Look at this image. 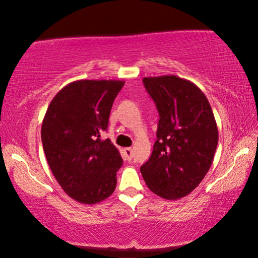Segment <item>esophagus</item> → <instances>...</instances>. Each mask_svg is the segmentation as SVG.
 <instances>
[{"mask_svg":"<svg viewBox=\"0 0 258 258\" xmlns=\"http://www.w3.org/2000/svg\"><path fill=\"white\" fill-rule=\"evenodd\" d=\"M123 151H124L126 160H128V161L132 160V158H133V149H132V148H125V149Z\"/></svg>","mask_w":258,"mask_h":258,"instance_id":"34e87169","label":"esophagus"}]
</instances>
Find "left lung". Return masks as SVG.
<instances>
[{
  "label": "left lung",
  "instance_id": "left-lung-1",
  "mask_svg": "<svg viewBox=\"0 0 258 258\" xmlns=\"http://www.w3.org/2000/svg\"><path fill=\"white\" fill-rule=\"evenodd\" d=\"M160 114L153 154L141 167L151 191L178 200L202 182L214 161L218 129L209 101L196 84L175 75L144 77Z\"/></svg>",
  "mask_w": 258,
  "mask_h": 258
}]
</instances>
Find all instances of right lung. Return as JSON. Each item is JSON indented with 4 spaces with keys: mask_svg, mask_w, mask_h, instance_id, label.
<instances>
[{
    "mask_svg": "<svg viewBox=\"0 0 258 258\" xmlns=\"http://www.w3.org/2000/svg\"><path fill=\"white\" fill-rule=\"evenodd\" d=\"M124 81L80 80L63 87L45 112L41 139L49 167L73 200L96 204L116 188L123 163L110 140H101Z\"/></svg>",
    "mask_w": 258,
    "mask_h": 258,
    "instance_id": "obj_1",
    "label": "right lung"
}]
</instances>
